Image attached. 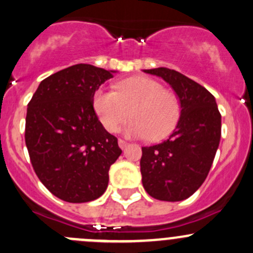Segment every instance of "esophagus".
Returning <instances> with one entry per match:
<instances>
[{"label":"esophagus","mask_w":253,"mask_h":253,"mask_svg":"<svg viewBox=\"0 0 253 253\" xmlns=\"http://www.w3.org/2000/svg\"><path fill=\"white\" fill-rule=\"evenodd\" d=\"M119 147L124 150V149H126L127 147H128V143L124 139H119Z\"/></svg>","instance_id":"34e87169"}]
</instances>
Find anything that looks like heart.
Masks as SVG:
<instances>
[{"label":"heart","mask_w":253,"mask_h":253,"mask_svg":"<svg viewBox=\"0 0 253 253\" xmlns=\"http://www.w3.org/2000/svg\"><path fill=\"white\" fill-rule=\"evenodd\" d=\"M93 105L100 122L109 132H116L129 118L125 128L127 135L150 137L160 140L174 129L180 115L179 100L172 92L164 89L156 80L138 76L121 81L118 91L97 89Z\"/></svg>","instance_id":"obj_1"}]
</instances>
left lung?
<instances>
[{
  "mask_svg": "<svg viewBox=\"0 0 253 253\" xmlns=\"http://www.w3.org/2000/svg\"><path fill=\"white\" fill-rule=\"evenodd\" d=\"M143 71L165 80L180 105L179 120L169 139L142 148L143 187L158 200H185L205 182L219 145L222 118L216 99L205 87L175 70Z\"/></svg>",
  "mask_w": 253,
  "mask_h": 253,
  "instance_id": "8db88e82",
  "label": "left lung"
}]
</instances>
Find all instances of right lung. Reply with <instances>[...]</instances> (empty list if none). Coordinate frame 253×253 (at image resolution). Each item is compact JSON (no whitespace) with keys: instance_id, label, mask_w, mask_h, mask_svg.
<instances>
[{"instance_id":"obj_1","label":"right lung","mask_w":253,"mask_h":253,"mask_svg":"<svg viewBox=\"0 0 253 253\" xmlns=\"http://www.w3.org/2000/svg\"><path fill=\"white\" fill-rule=\"evenodd\" d=\"M114 70L76 64L41 81L28 104L25 144L42 184L66 203H88L108 188L121 155L98 120L93 97Z\"/></svg>"}]
</instances>
